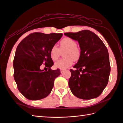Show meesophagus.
<instances>
[{
  "label": "esophagus",
  "instance_id": "34e87169",
  "mask_svg": "<svg viewBox=\"0 0 123 123\" xmlns=\"http://www.w3.org/2000/svg\"><path fill=\"white\" fill-rule=\"evenodd\" d=\"M65 70H63V69H61V71H61V73L62 74V73H63V72Z\"/></svg>",
  "mask_w": 123,
  "mask_h": 123
}]
</instances>
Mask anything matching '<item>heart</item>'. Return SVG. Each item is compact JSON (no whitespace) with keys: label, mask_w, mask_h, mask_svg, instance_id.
I'll return each mask as SVG.
<instances>
[{"label":"heart","mask_w":123,"mask_h":123,"mask_svg":"<svg viewBox=\"0 0 123 123\" xmlns=\"http://www.w3.org/2000/svg\"><path fill=\"white\" fill-rule=\"evenodd\" d=\"M76 40L70 37H66L60 42V47L54 45L50 49V56L53 61H56L63 53V59H61L55 63L56 68L64 69L72 66L74 61H78L80 57L81 51L77 46Z\"/></svg>","instance_id":"obj_1"}]
</instances>
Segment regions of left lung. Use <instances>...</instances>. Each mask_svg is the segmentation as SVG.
I'll return each instance as SVG.
<instances>
[{"instance_id":"left-lung-1","label":"left lung","mask_w":123,"mask_h":123,"mask_svg":"<svg viewBox=\"0 0 123 123\" xmlns=\"http://www.w3.org/2000/svg\"><path fill=\"white\" fill-rule=\"evenodd\" d=\"M64 34L78 41L81 55L74 68L69 86L73 94L83 100L98 97L107 85L110 73L109 53L104 43L88 30Z\"/></svg>"}]
</instances>
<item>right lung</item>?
<instances>
[{"label":"right lung","mask_w":123,"mask_h":123,"mask_svg":"<svg viewBox=\"0 0 123 123\" xmlns=\"http://www.w3.org/2000/svg\"><path fill=\"white\" fill-rule=\"evenodd\" d=\"M62 35L32 33L17 47L13 61L14 78L18 91L28 99H42L51 92L55 79L61 73L59 69H50L54 63L50 56V49ZM42 64L48 67L47 71L40 69Z\"/></svg>","instance_id":"1"}]
</instances>
